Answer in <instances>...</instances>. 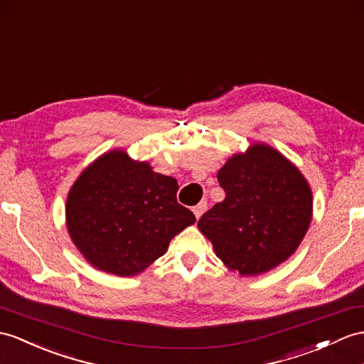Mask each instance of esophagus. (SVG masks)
Returning a JSON list of instances; mask_svg holds the SVG:
<instances>
[{
  "mask_svg": "<svg viewBox=\"0 0 364 364\" xmlns=\"http://www.w3.org/2000/svg\"><path fill=\"white\" fill-rule=\"evenodd\" d=\"M205 210H207V202L205 200H202V202L198 203L196 207H193V213H194V216H196V219H199Z\"/></svg>",
  "mask_w": 364,
  "mask_h": 364,
  "instance_id": "1",
  "label": "esophagus"
}]
</instances>
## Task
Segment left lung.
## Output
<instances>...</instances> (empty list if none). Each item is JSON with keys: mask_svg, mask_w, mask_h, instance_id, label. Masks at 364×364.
I'll list each match as a JSON object with an SVG mask.
<instances>
[{"mask_svg": "<svg viewBox=\"0 0 364 364\" xmlns=\"http://www.w3.org/2000/svg\"><path fill=\"white\" fill-rule=\"evenodd\" d=\"M225 199L198 227L227 269L256 277L287 261L312 220V188L278 149L255 141L218 173Z\"/></svg>", "mask_w": 364, "mask_h": 364, "instance_id": "8db88e82", "label": "left lung"}]
</instances>
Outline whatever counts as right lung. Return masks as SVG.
<instances>
[{
    "mask_svg": "<svg viewBox=\"0 0 364 364\" xmlns=\"http://www.w3.org/2000/svg\"><path fill=\"white\" fill-rule=\"evenodd\" d=\"M171 176L153 171L125 149L106 151L77 177L66 199V228L94 269L136 277L166 253L170 241L196 223L176 199Z\"/></svg>",
    "mask_w": 364,
    "mask_h": 364,
    "instance_id": "obj_1",
    "label": "right lung"
}]
</instances>
